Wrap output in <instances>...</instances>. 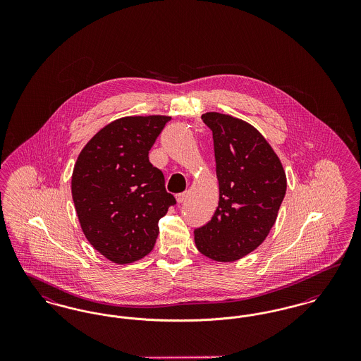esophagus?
I'll return each mask as SVG.
<instances>
[{"mask_svg": "<svg viewBox=\"0 0 361 361\" xmlns=\"http://www.w3.org/2000/svg\"><path fill=\"white\" fill-rule=\"evenodd\" d=\"M185 197H187V193H185V192L176 195V200H177V203H183V202L185 200Z\"/></svg>", "mask_w": 361, "mask_h": 361, "instance_id": "esophagus-1", "label": "esophagus"}]
</instances>
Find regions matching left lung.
Here are the masks:
<instances>
[{
  "label": "left lung",
  "instance_id": "left-lung-1",
  "mask_svg": "<svg viewBox=\"0 0 361 361\" xmlns=\"http://www.w3.org/2000/svg\"><path fill=\"white\" fill-rule=\"evenodd\" d=\"M202 119L214 137L219 202L211 221L195 230V243L206 257L233 262L268 237L287 177L275 150L252 124L219 112Z\"/></svg>",
  "mask_w": 361,
  "mask_h": 361
}]
</instances>
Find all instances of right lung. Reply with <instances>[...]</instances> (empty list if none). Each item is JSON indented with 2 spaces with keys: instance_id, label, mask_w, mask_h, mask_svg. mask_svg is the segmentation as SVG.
<instances>
[{
  "instance_id": "1",
  "label": "right lung",
  "mask_w": 361,
  "mask_h": 361,
  "mask_svg": "<svg viewBox=\"0 0 361 361\" xmlns=\"http://www.w3.org/2000/svg\"><path fill=\"white\" fill-rule=\"evenodd\" d=\"M171 116H126L111 121L81 150L71 196L86 240L115 264L147 256L158 221L176 204L149 152Z\"/></svg>"
}]
</instances>
